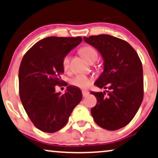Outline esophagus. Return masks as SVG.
I'll return each instance as SVG.
<instances>
[{
	"label": "esophagus",
	"mask_w": 158,
	"mask_h": 158,
	"mask_svg": "<svg viewBox=\"0 0 158 158\" xmlns=\"http://www.w3.org/2000/svg\"><path fill=\"white\" fill-rule=\"evenodd\" d=\"M88 94H89V92L86 91V90H82V95H83L84 98L87 97Z\"/></svg>",
	"instance_id": "obj_1"
}]
</instances>
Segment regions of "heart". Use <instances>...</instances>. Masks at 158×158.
Returning a JSON list of instances; mask_svg holds the SVG:
<instances>
[{
  "label": "heart",
  "instance_id": "b5f03b06",
  "mask_svg": "<svg viewBox=\"0 0 158 158\" xmlns=\"http://www.w3.org/2000/svg\"><path fill=\"white\" fill-rule=\"evenodd\" d=\"M79 52H80L81 56L89 64L94 63L98 58V52L96 51L94 48L90 47V46H85V47L81 48ZM62 66L64 71H66L69 70V68H70V56L69 55L65 56L63 58ZM92 81V78L88 77L85 75H77L71 79V84L77 87L85 89L91 85Z\"/></svg>",
  "mask_w": 158,
  "mask_h": 158
}]
</instances>
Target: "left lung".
Wrapping results in <instances>:
<instances>
[{
  "label": "left lung",
  "instance_id": "8db88e82",
  "mask_svg": "<svg viewBox=\"0 0 158 158\" xmlns=\"http://www.w3.org/2000/svg\"><path fill=\"white\" fill-rule=\"evenodd\" d=\"M96 48L103 60V71L94 85L108 89L92 92L97 98L91 114L98 126L115 131L127 126L136 115L143 100V69L135 50L127 42L109 35L84 37Z\"/></svg>",
  "mask_w": 158,
  "mask_h": 158
}]
</instances>
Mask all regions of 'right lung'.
Segmentation results:
<instances>
[{
    "mask_svg": "<svg viewBox=\"0 0 158 158\" xmlns=\"http://www.w3.org/2000/svg\"><path fill=\"white\" fill-rule=\"evenodd\" d=\"M81 41V37H45L22 58L19 71L20 99L31 122L42 131L54 133L61 129L82 99L77 87L68 86L64 94L55 88L64 83L63 58Z\"/></svg>",
    "mask_w": 158,
    "mask_h": 158,
    "instance_id": "right-lung-1",
    "label": "right lung"
}]
</instances>
